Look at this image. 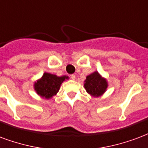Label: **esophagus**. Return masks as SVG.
Masks as SVG:
<instances>
[{
	"label": "esophagus",
	"mask_w": 148,
	"mask_h": 148,
	"mask_svg": "<svg viewBox=\"0 0 148 148\" xmlns=\"http://www.w3.org/2000/svg\"><path fill=\"white\" fill-rule=\"evenodd\" d=\"M70 77H71V79H73V80H75V75H70Z\"/></svg>",
	"instance_id": "esophagus-1"
}]
</instances>
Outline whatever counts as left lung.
<instances>
[{"instance_id": "left-lung-1", "label": "left lung", "mask_w": 148, "mask_h": 148, "mask_svg": "<svg viewBox=\"0 0 148 148\" xmlns=\"http://www.w3.org/2000/svg\"><path fill=\"white\" fill-rule=\"evenodd\" d=\"M84 88L87 93L92 97H100L105 93L108 87L107 79L95 71L87 75L84 80Z\"/></svg>"}]
</instances>
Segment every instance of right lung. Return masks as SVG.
Instances as JSON below:
<instances>
[{
    "mask_svg": "<svg viewBox=\"0 0 148 148\" xmlns=\"http://www.w3.org/2000/svg\"><path fill=\"white\" fill-rule=\"evenodd\" d=\"M69 79L68 75L58 76L51 73H44L41 78L34 81V90L42 99L49 100L58 94L62 83Z\"/></svg>",
    "mask_w": 148,
    "mask_h": 148,
    "instance_id": "obj_1",
    "label": "right lung"
}]
</instances>
